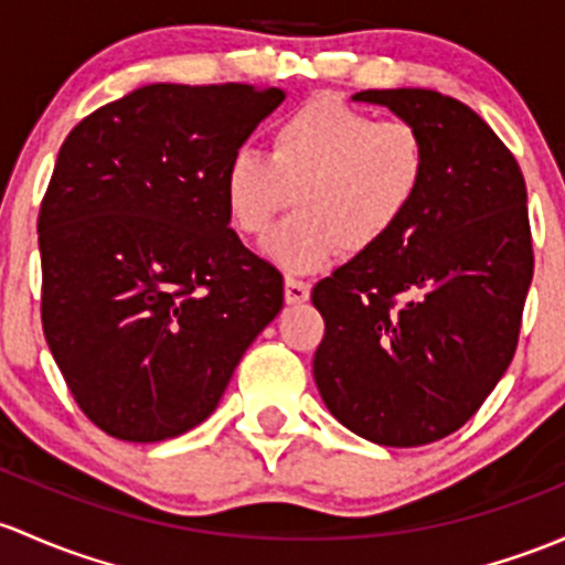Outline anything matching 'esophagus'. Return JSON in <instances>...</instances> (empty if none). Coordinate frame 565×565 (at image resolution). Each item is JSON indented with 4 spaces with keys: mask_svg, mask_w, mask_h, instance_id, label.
I'll return each instance as SVG.
<instances>
[{
    "mask_svg": "<svg viewBox=\"0 0 565 565\" xmlns=\"http://www.w3.org/2000/svg\"><path fill=\"white\" fill-rule=\"evenodd\" d=\"M308 298H311V284L302 281V278L287 276V281H284V300H287L289 306H300V302H306Z\"/></svg>",
    "mask_w": 565,
    "mask_h": 565,
    "instance_id": "1",
    "label": "esophagus"
}]
</instances>
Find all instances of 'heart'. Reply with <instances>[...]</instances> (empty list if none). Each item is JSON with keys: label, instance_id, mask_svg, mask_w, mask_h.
Listing matches in <instances>:
<instances>
[{"label": "heart", "instance_id": "heart-1", "mask_svg": "<svg viewBox=\"0 0 565 565\" xmlns=\"http://www.w3.org/2000/svg\"><path fill=\"white\" fill-rule=\"evenodd\" d=\"M430 148L414 124L319 97L270 129V153L237 148L224 168V203L237 233L259 237L278 213L300 207L265 243L289 273L338 254L365 257L397 233L423 198Z\"/></svg>", "mask_w": 565, "mask_h": 565}]
</instances>
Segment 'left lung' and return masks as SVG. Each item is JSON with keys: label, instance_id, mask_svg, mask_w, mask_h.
Returning <instances> with one entry per match:
<instances>
[{"label": "left lung", "instance_id": "obj_1", "mask_svg": "<svg viewBox=\"0 0 565 565\" xmlns=\"http://www.w3.org/2000/svg\"><path fill=\"white\" fill-rule=\"evenodd\" d=\"M358 103L423 129L430 175L384 246L313 287L324 319L313 379L332 417L382 447L460 430L520 341L533 278L525 178L468 105L430 88H367Z\"/></svg>", "mask_w": 565, "mask_h": 565}]
</instances>
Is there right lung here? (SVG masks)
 <instances>
[{"label":"right lung","instance_id":"obj_1","mask_svg":"<svg viewBox=\"0 0 565 565\" xmlns=\"http://www.w3.org/2000/svg\"><path fill=\"white\" fill-rule=\"evenodd\" d=\"M281 88L151 83L86 116L40 205L43 332L81 412L153 444L213 414L284 278L230 227L224 168Z\"/></svg>","mask_w":565,"mask_h":565}]
</instances>
